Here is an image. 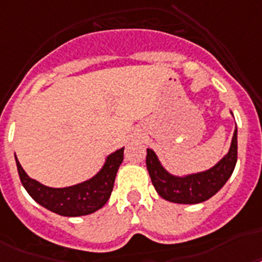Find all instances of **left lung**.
I'll list each match as a JSON object with an SVG mask.
<instances>
[{
    "mask_svg": "<svg viewBox=\"0 0 262 262\" xmlns=\"http://www.w3.org/2000/svg\"><path fill=\"white\" fill-rule=\"evenodd\" d=\"M237 163V129L234 130L229 153L216 165L193 175L173 176L161 167L156 153L146 149V168L152 184L163 199L182 205H195L207 201L225 186Z\"/></svg>",
    "mask_w": 262,
    "mask_h": 262,
    "instance_id": "obj_1",
    "label": "left lung"
}]
</instances>
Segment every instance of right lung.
Instances as JSON below:
<instances>
[{
	"label": "right lung",
	"instance_id": "add662e5",
	"mask_svg": "<svg viewBox=\"0 0 262 262\" xmlns=\"http://www.w3.org/2000/svg\"><path fill=\"white\" fill-rule=\"evenodd\" d=\"M124 160V148L107 156L101 171L93 179L66 188H51L31 179L16 157L18 176L28 193L42 207L63 216L89 215L105 206L114 187L118 168Z\"/></svg>",
	"mask_w": 262,
	"mask_h": 262
}]
</instances>
